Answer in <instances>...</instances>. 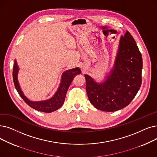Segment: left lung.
I'll use <instances>...</instances> for the list:
<instances>
[{
	"label": "left lung",
	"instance_id": "8db88e82",
	"mask_svg": "<svg viewBox=\"0 0 157 157\" xmlns=\"http://www.w3.org/2000/svg\"><path fill=\"white\" fill-rule=\"evenodd\" d=\"M142 69L141 53L127 31L120 38L113 67L104 82L98 83L88 75H85L90 103L105 112H115L126 107L140 89Z\"/></svg>",
	"mask_w": 157,
	"mask_h": 157
}]
</instances>
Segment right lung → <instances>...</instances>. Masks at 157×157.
Wrapping results in <instances>:
<instances>
[{"label":"right lung","instance_id":"add662e5","mask_svg":"<svg viewBox=\"0 0 157 157\" xmlns=\"http://www.w3.org/2000/svg\"><path fill=\"white\" fill-rule=\"evenodd\" d=\"M18 70L17 62L16 59H15L13 70V78L15 86L20 97L23 99L27 104L33 109L45 113H51L56 111L63 105L68 88L72 83L73 78L77 74H79L81 73V70L78 67L66 71L62 74V78H61V83L57 92L51 99L42 101H31L25 96L21 88H20L17 78Z\"/></svg>","mask_w":157,"mask_h":157}]
</instances>
